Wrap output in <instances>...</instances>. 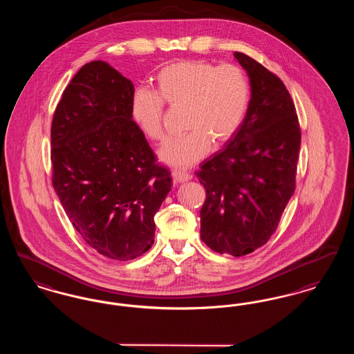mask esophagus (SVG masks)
<instances>
[{
	"label": "esophagus",
	"mask_w": 354,
	"mask_h": 354,
	"mask_svg": "<svg viewBox=\"0 0 354 354\" xmlns=\"http://www.w3.org/2000/svg\"><path fill=\"white\" fill-rule=\"evenodd\" d=\"M172 178H174V180H175L176 183H185V182L191 180L192 175H191V174H188V172H185V171L174 169V171H172Z\"/></svg>",
	"instance_id": "1"
}]
</instances>
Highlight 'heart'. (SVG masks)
I'll return each instance as SVG.
<instances>
[{"label": "heart", "mask_w": 354, "mask_h": 354, "mask_svg": "<svg viewBox=\"0 0 354 354\" xmlns=\"http://www.w3.org/2000/svg\"><path fill=\"white\" fill-rule=\"evenodd\" d=\"M152 93L136 90L131 115L139 131L153 142L165 139V104L182 109L185 134L169 139L160 158L169 166L185 169L230 140L241 126L251 101L250 81L234 64L216 66L202 59L169 64L155 75Z\"/></svg>", "instance_id": "heart-1"}]
</instances>
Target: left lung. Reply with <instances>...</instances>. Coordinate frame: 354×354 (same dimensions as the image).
Returning <instances> with one entry per match:
<instances>
[{"label":"left lung","mask_w":354,"mask_h":354,"mask_svg":"<svg viewBox=\"0 0 354 354\" xmlns=\"http://www.w3.org/2000/svg\"><path fill=\"white\" fill-rule=\"evenodd\" d=\"M251 101L228 146L196 172L205 188L201 237L212 251L236 257L263 247L296 188L301 130L286 84L244 53Z\"/></svg>","instance_id":"1"}]
</instances>
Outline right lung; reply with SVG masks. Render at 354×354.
<instances>
[{
  "mask_svg": "<svg viewBox=\"0 0 354 354\" xmlns=\"http://www.w3.org/2000/svg\"><path fill=\"white\" fill-rule=\"evenodd\" d=\"M131 81L103 61L73 77L51 122V183L84 243L126 261L147 252L172 185L131 115Z\"/></svg>",
  "mask_w": 354,
  "mask_h": 354,
  "instance_id": "right-lung-1",
  "label": "right lung"
}]
</instances>
